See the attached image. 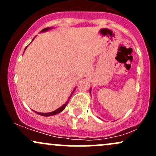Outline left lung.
I'll list each match as a JSON object with an SVG mask.
<instances>
[{
    "label": "left lung",
    "mask_w": 156,
    "mask_h": 156,
    "mask_svg": "<svg viewBox=\"0 0 156 156\" xmlns=\"http://www.w3.org/2000/svg\"><path fill=\"white\" fill-rule=\"evenodd\" d=\"M90 92H91V89H90Z\"/></svg>",
    "instance_id": "left-lung-1"
}]
</instances>
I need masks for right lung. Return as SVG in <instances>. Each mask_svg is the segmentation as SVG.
Here are the masks:
<instances>
[{
    "mask_svg": "<svg viewBox=\"0 0 156 156\" xmlns=\"http://www.w3.org/2000/svg\"><path fill=\"white\" fill-rule=\"evenodd\" d=\"M51 28H51V27H48V28H44V29H42V31H41V32L48 31H49L50 29H51ZM34 38H35V37H34ZM34 38L33 39V40H34ZM33 40H32V41H33ZM27 47H28V46H27ZM27 47H26V48H25V50L26 49ZM75 90H76V89H74V91H75ZM74 91H73L72 94H71V95L69 96V98H68L67 101L66 102V103H64V104L63 105H62V106H61L60 108H58V109H56V110L53 111V112H49V113H39V112H35L37 113V114H39V115H41V116H44V117H50V116H53V115H55V114H58V113L62 112V111H63L64 109L65 108V107L67 106V105L68 104V103H69V99H70L71 96H72V94H73V92H74Z\"/></svg>",
    "mask_w": 156,
    "mask_h": 156,
    "instance_id": "obj_1",
    "label": "right lung"
}]
</instances>
